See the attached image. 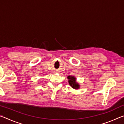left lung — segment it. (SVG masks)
Wrapping results in <instances>:
<instances>
[{
	"label": "left lung",
	"instance_id": "obj_1",
	"mask_svg": "<svg viewBox=\"0 0 124 124\" xmlns=\"http://www.w3.org/2000/svg\"><path fill=\"white\" fill-rule=\"evenodd\" d=\"M68 79H69L68 80L69 84H70V85L73 88V89H79V85L76 82V80H75V78L74 77L68 76Z\"/></svg>",
	"mask_w": 124,
	"mask_h": 124
}]
</instances>
